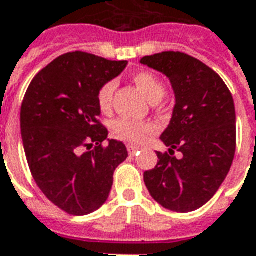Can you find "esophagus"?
Masks as SVG:
<instances>
[{
	"mask_svg": "<svg viewBox=\"0 0 256 256\" xmlns=\"http://www.w3.org/2000/svg\"><path fill=\"white\" fill-rule=\"evenodd\" d=\"M128 152L130 156H134L138 152V148L137 146H128Z\"/></svg>",
	"mask_w": 256,
	"mask_h": 256,
	"instance_id": "34e87169",
	"label": "esophagus"
}]
</instances>
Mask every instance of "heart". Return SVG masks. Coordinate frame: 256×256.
Here are the masks:
<instances>
[{
	"label": "heart",
	"instance_id": "heart-1",
	"mask_svg": "<svg viewBox=\"0 0 256 256\" xmlns=\"http://www.w3.org/2000/svg\"><path fill=\"white\" fill-rule=\"evenodd\" d=\"M134 83L140 88L142 96L150 101L155 102L165 96V86L154 73L140 72L134 74ZM115 92V83L108 82L100 88L97 94L98 108L104 114H108L112 110V100ZM156 126L151 122H136L130 119H116L112 123V132L118 138L133 144H140L146 140L148 134L154 133Z\"/></svg>",
	"mask_w": 256,
	"mask_h": 256
}]
</instances>
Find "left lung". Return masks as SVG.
<instances>
[{
    "label": "left lung",
    "instance_id": "obj_1",
    "mask_svg": "<svg viewBox=\"0 0 256 256\" xmlns=\"http://www.w3.org/2000/svg\"><path fill=\"white\" fill-rule=\"evenodd\" d=\"M142 65L170 80L176 104L160 136L169 154L144 173L154 200L173 212H192L208 202L228 176L236 152V108L220 76L190 55L174 51L144 56ZM182 158L172 156L174 150Z\"/></svg>",
    "mask_w": 256,
    "mask_h": 256
}]
</instances>
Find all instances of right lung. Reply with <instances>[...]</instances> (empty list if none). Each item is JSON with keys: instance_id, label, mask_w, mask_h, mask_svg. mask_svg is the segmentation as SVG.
<instances>
[{"instance_id": "right-lung-1", "label": "right lung", "mask_w": 256, "mask_h": 256, "mask_svg": "<svg viewBox=\"0 0 256 256\" xmlns=\"http://www.w3.org/2000/svg\"><path fill=\"white\" fill-rule=\"evenodd\" d=\"M126 65L82 51L64 54L36 74L23 98L20 130L30 172L42 194L70 215L101 208L114 172L128 158L122 141L108 138L97 104L100 88Z\"/></svg>"}]
</instances>
